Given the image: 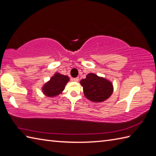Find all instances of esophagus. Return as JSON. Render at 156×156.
<instances>
[{
    "label": "esophagus",
    "mask_w": 156,
    "mask_h": 156,
    "mask_svg": "<svg viewBox=\"0 0 156 156\" xmlns=\"http://www.w3.org/2000/svg\"><path fill=\"white\" fill-rule=\"evenodd\" d=\"M72 80H73V81H74V82H78V80H79V78H73V79H72Z\"/></svg>",
    "instance_id": "esophagus-1"
}]
</instances>
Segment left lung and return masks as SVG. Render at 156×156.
I'll return each instance as SVG.
<instances>
[{"label": "left lung", "mask_w": 156, "mask_h": 156, "mask_svg": "<svg viewBox=\"0 0 156 156\" xmlns=\"http://www.w3.org/2000/svg\"><path fill=\"white\" fill-rule=\"evenodd\" d=\"M80 83L83 87L85 97L94 102H102L107 100L114 90L113 85L110 80L94 73L87 74Z\"/></svg>", "instance_id": "1"}]
</instances>
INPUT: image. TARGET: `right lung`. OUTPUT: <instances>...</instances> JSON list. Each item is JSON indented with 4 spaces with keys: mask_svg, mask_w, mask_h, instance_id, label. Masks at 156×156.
Masks as SVG:
<instances>
[{
    "mask_svg": "<svg viewBox=\"0 0 156 156\" xmlns=\"http://www.w3.org/2000/svg\"><path fill=\"white\" fill-rule=\"evenodd\" d=\"M69 81V78L68 76L56 72L50 78V80L43 85L41 91L46 97H55L62 93Z\"/></svg>",
    "mask_w": 156,
    "mask_h": 156,
    "instance_id": "add662e5",
    "label": "right lung"
}]
</instances>
